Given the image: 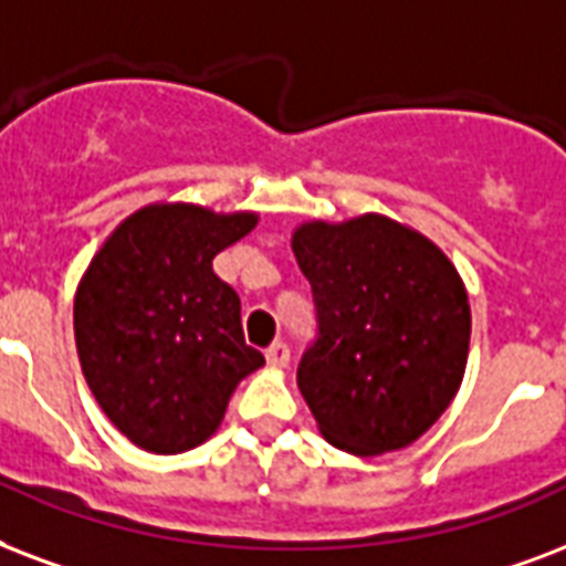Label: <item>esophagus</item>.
<instances>
[{"label":"esophagus","mask_w":566,"mask_h":566,"mask_svg":"<svg viewBox=\"0 0 566 566\" xmlns=\"http://www.w3.org/2000/svg\"><path fill=\"white\" fill-rule=\"evenodd\" d=\"M289 357H292V352H289L286 343L269 345V352H265V360H269L271 369H283V366H289Z\"/></svg>","instance_id":"34e87169"}]
</instances>
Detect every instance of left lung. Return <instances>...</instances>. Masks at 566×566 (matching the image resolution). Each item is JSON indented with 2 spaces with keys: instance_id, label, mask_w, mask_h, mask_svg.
Masks as SVG:
<instances>
[{
  "instance_id": "obj_1",
  "label": "left lung",
  "mask_w": 566,
  "mask_h": 566,
  "mask_svg": "<svg viewBox=\"0 0 566 566\" xmlns=\"http://www.w3.org/2000/svg\"><path fill=\"white\" fill-rule=\"evenodd\" d=\"M292 251L318 327L297 389L324 440L360 458L419 440L467 369L472 315L458 269L387 214L306 221Z\"/></svg>"
}]
</instances>
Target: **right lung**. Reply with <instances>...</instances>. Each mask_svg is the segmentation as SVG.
<instances>
[{
	"instance_id": "right-lung-1",
	"label": "right lung",
	"mask_w": 566,
	"mask_h": 566,
	"mask_svg": "<svg viewBox=\"0 0 566 566\" xmlns=\"http://www.w3.org/2000/svg\"><path fill=\"white\" fill-rule=\"evenodd\" d=\"M256 221L195 203L144 206L87 265L73 304L82 375L138 449L179 454L209 440L239 380L265 363L244 343L235 289L212 271Z\"/></svg>"
}]
</instances>
